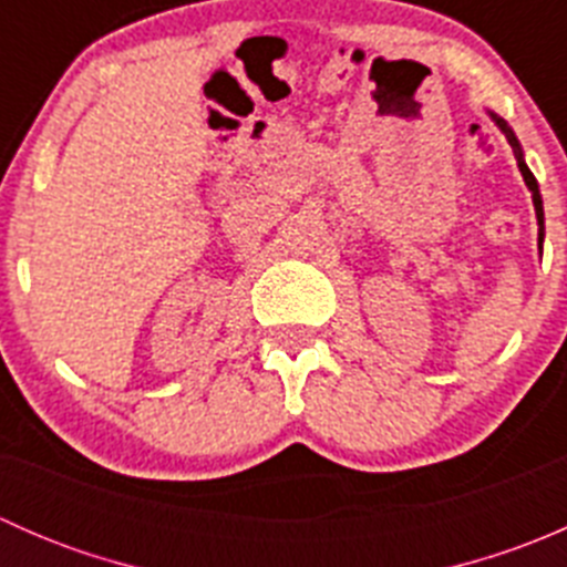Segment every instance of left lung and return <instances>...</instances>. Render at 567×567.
<instances>
[{"instance_id":"left-lung-1","label":"left lung","mask_w":567,"mask_h":567,"mask_svg":"<svg viewBox=\"0 0 567 567\" xmlns=\"http://www.w3.org/2000/svg\"><path fill=\"white\" fill-rule=\"evenodd\" d=\"M488 114H491V120H494V123L499 125V131H502V134L507 136V142H511L513 153H516L518 169H522V175H524V183H527V188H529V192H532V205H535L537 227H540V230H537V241H540V249H543V236H546V233H543V197H540V188H537V181H535V175L529 173L527 162H524V151H522V145H518V140H516V134H513V128H511V125H507L505 120H502V117H496L494 112H488Z\"/></svg>"}]
</instances>
